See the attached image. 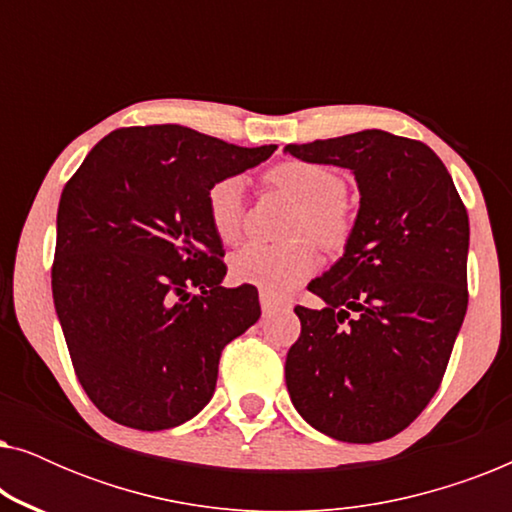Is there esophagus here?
Returning <instances> with one entry per match:
<instances>
[{"label":"esophagus","instance_id":"34e87169","mask_svg":"<svg viewBox=\"0 0 512 512\" xmlns=\"http://www.w3.org/2000/svg\"><path fill=\"white\" fill-rule=\"evenodd\" d=\"M261 307H263L265 317H268V314H275L277 310H282L284 303L282 300H275L272 296H268V293H261Z\"/></svg>","mask_w":512,"mask_h":512}]
</instances>
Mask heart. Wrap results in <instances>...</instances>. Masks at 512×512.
I'll use <instances>...</instances> for the list:
<instances>
[{
  "instance_id": "b5f03b06",
  "label": "heart",
  "mask_w": 512,
  "mask_h": 512,
  "mask_svg": "<svg viewBox=\"0 0 512 512\" xmlns=\"http://www.w3.org/2000/svg\"><path fill=\"white\" fill-rule=\"evenodd\" d=\"M268 181L298 205L286 244L249 242L230 256V277L272 298H284L317 270V249H342L352 235V214L342 195L345 181L331 167L307 160H286L268 172ZM207 214L214 233L223 242H235L244 226V184L226 177L209 186Z\"/></svg>"
}]
</instances>
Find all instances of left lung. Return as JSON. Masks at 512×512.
I'll return each mask as SVG.
<instances>
[{"label": "left lung", "instance_id": "8db88e82", "mask_svg": "<svg viewBox=\"0 0 512 512\" xmlns=\"http://www.w3.org/2000/svg\"><path fill=\"white\" fill-rule=\"evenodd\" d=\"M284 153L345 167L359 212L345 251L298 305L286 354L293 408L342 443H377L426 408L450 361L468 305V214L454 181L422 142L361 130Z\"/></svg>", "mask_w": 512, "mask_h": 512}]
</instances>
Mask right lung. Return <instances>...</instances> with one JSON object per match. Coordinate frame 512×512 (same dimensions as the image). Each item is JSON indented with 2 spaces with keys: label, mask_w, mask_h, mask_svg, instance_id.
I'll use <instances>...</instances> for the list:
<instances>
[{
  "label": "right lung",
  "mask_w": 512,
  "mask_h": 512,
  "mask_svg": "<svg viewBox=\"0 0 512 512\" xmlns=\"http://www.w3.org/2000/svg\"><path fill=\"white\" fill-rule=\"evenodd\" d=\"M184 125L109 132L58 207L53 303L97 410L139 431L188 422L214 396L223 347L261 317L258 291L226 289L207 214L216 181L261 165Z\"/></svg>",
  "instance_id": "right-lung-1"
}]
</instances>
